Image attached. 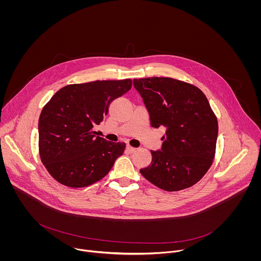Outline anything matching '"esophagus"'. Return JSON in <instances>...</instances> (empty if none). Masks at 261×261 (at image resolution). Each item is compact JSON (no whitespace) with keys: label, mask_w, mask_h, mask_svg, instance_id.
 I'll return each instance as SVG.
<instances>
[{"label":"esophagus","mask_w":261,"mask_h":261,"mask_svg":"<svg viewBox=\"0 0 261 261\" xmlns=\"http://www.w3.org/2000/svg\"><path fill=\"white\" fill-rule=\"evenodd\" d=\"M125 149H126L128 152H133V151H135L137 149H136V148H134V147H132V146H126Z\"/></svg>","instance_id":"esophagus-1"}]
</instances>
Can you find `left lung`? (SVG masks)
Instances as JSON below:
<instances>
[{
  "mask_svg": "<svg viewBox=\"0 0 261 261\" xmlns=\"http://www.w3.org/2000/svg\"><path fill=\"white\" fill-rule=\"evenodd\" d=\"M150 125L164 126L163 145L150 150L151 163L141 174L168 192L195 185L210 169L216 150L218 121L206 95L195 85L170 77L134 79Z\"/></svg>",
  "mask_w": 261,
  "mask_h": 261,
  "instance_id": "left-lung-1",
  "label": "left lung"
}]
</instances>
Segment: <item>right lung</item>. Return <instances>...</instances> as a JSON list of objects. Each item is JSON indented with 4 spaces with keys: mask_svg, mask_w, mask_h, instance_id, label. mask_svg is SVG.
<instances>
[{
    "mask_svg": "<svg viewBox=\"0 0 261 261\" xmlns=\"http://www.w3.org/2000/svg\"><path fill=\"white\" fill-rule=\"evenodd\" d=\"M132 79L96 80L59 89L39 117V153L60 184L87 187L106 177L125 149L96 135L112 100L132 88Z\"/></svg>",
    "mask_w": 261,
    "mask_h": 261,
    "instance_id": "right-lung-1",
    "label": "right lung"
}]
</instances>
